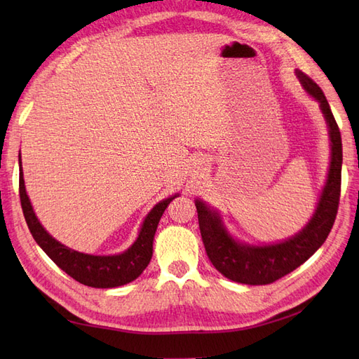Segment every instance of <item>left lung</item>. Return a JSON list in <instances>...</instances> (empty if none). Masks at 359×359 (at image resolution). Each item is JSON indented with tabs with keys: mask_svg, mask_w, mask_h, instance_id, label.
Listing matches in <instances>:
<instances>
[{
	"mask_svg": "<svg viewBox=\"0 0 359 359\" xmlns=\"http://www.w3.org/2000/svg\"><path fill=\"white\" fill-rule=\"evenodd\" d=\"M306 93L319 103L331 140V161L327 182L322 189L316 210L302 229L285 241L253 245L235 240L226 229L220 212L201 199L194 201L198 210L202 241L215 269L236 283L269 285L285 277L316 253L330 235L339 210L341 187L343 148L341 135L327 97L307 74L297 70Z\"/></svg>",
	"mask_w": 359,
	"mask_h": 359,
	"instance_id": "obj_1",
	"label": "left lung"
}]
</instances>
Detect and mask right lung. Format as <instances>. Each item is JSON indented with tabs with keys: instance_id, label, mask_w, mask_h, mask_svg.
<instances>
[{
	"instance_id": "obj_1",
	"label": "right lung",
	"mask_w": 359,
	"mask_h": 359,
	"mask_svg": "<svg viewBox=\"0 0 359 359\" xmlns=\"http://www.w3.org/2000/svg\"><path fill=\"white\" fill-rule=\"evenodd\" d=\"M19 196L25 222L28 229L34 238L36 243L41 247L53 262H55L64 273H67L76 281L91 287L109 289L118 287L136 280L144 269L148 266L151 257H153V241L157 231L158 222L168 205L180 196V193L172 194L168 199H163L154 205L144 219L140 226L136 241L130 245L126 252L109 256H95L76 252L57 241L55 238L46 232L45 227L39 222L37 215L32 210V205L25 190L22 161L19 154Z\"/></svg>"
}]
</instances>
